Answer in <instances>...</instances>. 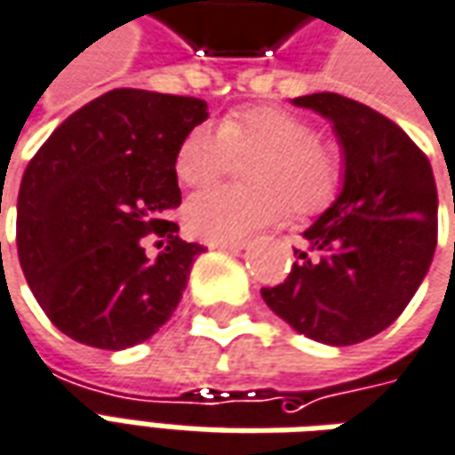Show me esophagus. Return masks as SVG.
Returning a JSON list of instances; mask_svg holds the SVG:
<instances>
[{
  "label": "esophagus",
  "mask_w": 455,
  "mask_h": 455,
  "mask_svg": "<svg viewBox=\"0 0 455 455\" xmlns=\"http://www.w3.org/2000/svg\"><path fill=\"white\" fill-rule=\"evenodd\" d=\"M209 249L243 251V249H246V241H209Z\"/></svg>",
  "instance_id": "obj_1"
}]
</instances>
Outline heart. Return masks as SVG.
Listing matches in <instances>:
<instances>
[{"mask_svg": "<svg viewBox=\"0 0 455 455\" xmlns=\"http://www.w3.org/2000/svg\"><path fill=\"white\" fill-rule=\"evenodd\" d=\"M259 152L249 164L256 187H212L184 206L187 227L209 241H238L288 217L325 209L342 184L339 152L315 135L298 113L251 106L228 113L221 128L199 123L174 152V174L184 187H204L227 170L231 155Z\"/></svg>", "mask_w": 455, "mask_h": 455, "instance_id": "obj_1", "label": "heart"}]
</instances>
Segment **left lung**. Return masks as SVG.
<instances>
[{
  "instance_id": "obj_1",
  "label": "left lung",
  "mask_w": 455,
  "mask_h": 455,
  "mask_svg": "<svg viewBox=\"0 0 455 455\" xmlns=\"http://www.w3.org/2000/svg\"><path fill=\"white\" fill-rule=\"evenodd\" d=\"M327 117L345 155L342 192L315 224L281 285L260 288L305 338L345 347L404 313L436 251L438 195L424 152L404 130L338 93L295 98Z\"/></svg>"
}]
</instances>
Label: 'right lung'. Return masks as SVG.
Returning <instances> with one entry per match:
<instances>
[{"label": "right lung", "mask_w": 455, "mask_h": 455, "mask_svg": "<svg viewBox=\"0 0 455 455\" xmlns=\"http://www.w3.org/2000/svg\"><path fill=\"white\" fill-rule=\"evenodd\" d=\"M206 117L199 98L116 88L66 117L28 162L19 263L63 335L125 349L172 317L204 251L170 219L182 202L174 152ZM148 240L161 249L155 257Z\"/></svg>", "instance_id": "obj_1"}]
</instances>
